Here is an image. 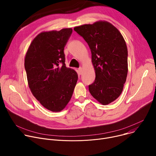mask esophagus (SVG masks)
I'll use <instances>...</instances> for the list:
<instances>
[{"instance_id":"obj_1","label":"esophagus","mask_w":156,"mask_h":156,"mask_svg":"<svg viewBox=\"0 0 156 156\" xmlns=\"http://www.w3.org/2000/svg\"><path fill=\"white\" fill-rule=\"evenodd\" d=\"M82 72H83V71H82V68H81V67H80V68L78 69V74L80 75H81Z\"/></svg>"}]
</instances>
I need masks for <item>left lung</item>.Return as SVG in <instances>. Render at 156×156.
Here are the masks:
<instances>
[{
	"label": "left lung",
	"mask_w": 156,
	"mask_h": 156,
	"mask_svg": "<svg viewBox=\"0 0 156 156\" xmlns=\"http://www.w3.org/2000/svg\"><path fill=\"white\" fill-rule=\"evenodd\" d=\"M91 52L96 78L89 91L102 105L121 94L128 73V50L120 32L109 22L99 21L74 28Z\"/></svg>",
	"instance_id": "obj_1"
}]
</instances>
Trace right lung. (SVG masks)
<instances>
[{"instance_id":"right-lung-1","label":"right lung","mask_w":156,"mask_h":156,"mask_svg":"<svg viewBox=\"0 0 156 156\" xmlns=\"http://www.w3.org/2000/svg\"><path fill=\"white\" fill-rule=\"evenodd\" d=\"M72 33V28L42 32L33 40L25 55L30 90L52 112H60L67 105L78 80L77 73L65 63L63 50Z\"/></svg>"}]
</instances>
